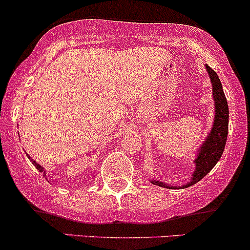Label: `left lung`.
<instances>
[{
	"label": "left lung",
	"instance_id": "8db88e82",
	"mask_svg": "<svg viewBox=\"0 0 250 250\" xmlns=\"http://www.w3.org/2000/svg\"><path fill=\"white\" fill-rule=\"evenodd\" d=\"M206 69L208 70V74L210 76L211 84H213V95L214 103H215V120H214L213 128L209 133L208 138L203 143L197 158H196V169L193 173L192 179L188 184L183 186V188H188L193 184L198 183L201 179H203L220 160L221 155L225 148L226 139H228L229 133V106L228 100L224 94L223 85H221L220 78L216 72L207 65ZM152 184L158 186H165L168 188H176L175 186H167L161 181H151Z\"/></svg>",
	"mask_w": 250,
	"mask_h": 250
}]
</instances>
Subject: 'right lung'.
<instances>
[{"instance_id":"add662e5","label":"right lung","mask_w":250,"mask_h":250,"mask_svg":"<svg viewBox=\"0 0 250 250\" xmlns=\"http://www.w3.org/2000/svg\"><path fill=\"white\" fill-rule=\"evenodd\" d=\"M27 156H29V155H27ZM29 158H30V161H31V162H32V165H34V166H35V167H36V168H37V169H39V170H40V172H43V168H42V167H41V166H40V165H37V163H36V162H35V161H34V160H32V158H31V157H30V156H29Z\"/></svg>"}]
</instances>
